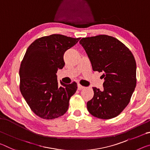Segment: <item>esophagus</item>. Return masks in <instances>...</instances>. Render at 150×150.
Instances as JSON below:
<instances>
[{
  "label": "esophagus",
  "instance_id": "esophagus-1",
  "mask_svg": "<svg viewBox=\"0 0 150 150\" xmlns=\"http://www.w3.org/2000/svg\"><path fill=\"white\" fill-rule=\"evenodd\" d=\"M85 87L84 86H82V85H79V84H78L77 85V89H79V90H81V89H85Z\"/></svg>",
  "mask_w": 150,
  "mask_h": 150
}]
</instances>
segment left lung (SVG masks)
<instances>
[{
  "mask_svg": "<svg viewBox=\"0 0 150 150\" xmlns=\"http://www.w3.org/2000/svg\"><path fill=\"white\" fill-rule=\"evenodd\" d=\"M94 71L102 72L103 89L93 87V97L87 101L89 112L99 119L117 116L129 103L136 86V63L129 49L105 35L83 38L79 41Z\"/></svg>",
  "mask_w": 150,
  "mask_h": 150,
  "instance_id": "obj_1",
  "label": "left lung"
}]
</instances>
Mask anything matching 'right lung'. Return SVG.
Instances as JSON below:
<instances>
[{"label":"right lung","mask_w":150,"mask_h":150,"mask_svg":"<svg viewBox=\"0 0 150 150\" xmlns=\"http://www.w3.org/2000/svg\"><path fill=\"white\" fill-rule=\"evenodd\" d=\"M79 40L54 34L35 40L28 47L20 67V89L28 106L39 117L52 120L68 110L77 83L67 85L60 81L59 84L56 73L65 65V52Z\"/></svg>","instance_id":"right-lung-1"}]
</instances>
